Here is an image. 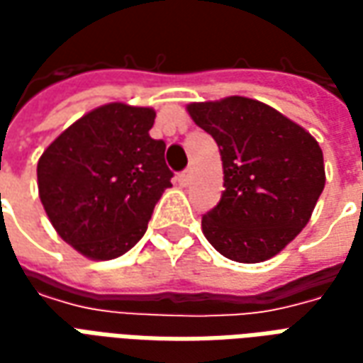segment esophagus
I'll use <instances>...</instances> for the list:
<instances>
[{
	"label": "esophagus",
	"instance_id": "obj_1",
	"mask_svg": "<svg viewBox=\"0 0 363 363\" xmlns=\"http://www.w3.org/2000/svg\"><path fill=\"white\" fill-rule=\"evenodd\" d=\"M190 181H192V171H190V169L179 173V184H181V186H189Z\"/></svg>",
	"mask_w": 363,
	"mask_h": 363
}]
</instances>
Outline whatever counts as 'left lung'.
I'll return each mask as SVG.
<instances>
[{
	"label": "left lung",
	"mask_w": 363,
	"mask_h": 363,
	"mask_svg": "<svg viewBox=\"0 0 363 363\" xmlns=\"http://www.w3.org/2000/svg\"><path fill=\"white\" fill-rule=\"evenodd\" d=\"M223 161V194L204 213L212 247L235 262L272 259L307 225L325 189L319 143L268 104L228 96L186 106Z\"/></svg>",
	"instance_id": "left-lung-1"
}]
</instances>
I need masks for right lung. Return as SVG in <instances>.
Returning a JSON list of instances; mask_svg holds the SVG:
<instances>
[{
  "mask_svg": "<svg viewBox=\"0 0 363 363\" xmlns=\"http://www.w3.org/2000/svg\"><path fill=\"white\" fill-rule=\"evenodd\" d=\"M155 111L103 104L74 122L38 159V194L58 235L93 260L130 251L171 186Z\"/></svg>",
  "mask_w": 363,
  "mask_h": 363,
  "instance_id": "obj_1",
  "label": "right lung"
}]
</instances>
